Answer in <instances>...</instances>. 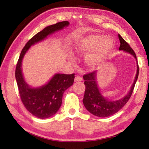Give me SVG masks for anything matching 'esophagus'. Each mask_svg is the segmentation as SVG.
<instances>
[{"label": "esophagus", "mask_w": 149, "mask_h": 149, "mask_svg": "<svg viewBox=\"0 0 149 149\" xmlns=\"http://www.w3.org/2000/svg\"><path fill=\"white\" fill-rule=\"evenodd\" d=\"M82 80L83 77L81 76H80V75H77V76H75L74 79L75 81H81Z\"/></svg>", "instance_id": "esophagus-1"}]
</instances>
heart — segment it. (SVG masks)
<instances>
[{
	"label": "heart",
	"mask_w": 149,
	"mask_h": 149,
	"mask_svg": "<svg viewBox=\"0 0 149 149\" xmlns=\"http://www.w3.org/2000/svg\"><path fill=\"white\" fill-rule=\"evenodd\" d=\"M113 46L114 42L109 37H104L102 35H94L77 42L75 50L77 53L85 54L93 50L85 57V62L89 66L95 68L106 59Z\"/></svg>",
	"instance_id": "1"
}]
</instances>
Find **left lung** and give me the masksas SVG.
I'll return each mask as SVG.
<instances>
[{"mask_svg":"<svg viewBox=\"0 0 149 149\" xmlns=\"http://www.w3.org/2000/svg\"><path fill=\"white\" fill-rule=\"evenodd\" d=\"M118 37L120 41L119 50H124L125 52L131 54L137 60V56H136L134 50L131 48L130 45L119 34H118ZM139 72V67L137 63V74H136L135 81L131 87L130 91L124 97L116 101H110L107 98L103 97L100 93L99 87L97 86V81H96L97 72H92L89 74H85L83 77L85 80L84 84L85 85L84 97L83 99V102L85 107L92 114L100 118L108 117L116 114L124 107L130 99L135 83L137 80Z\"/></svg>","mask_w":149,"mask_h":149,"instance_id":"1","label":"left lung"}]
</instances>
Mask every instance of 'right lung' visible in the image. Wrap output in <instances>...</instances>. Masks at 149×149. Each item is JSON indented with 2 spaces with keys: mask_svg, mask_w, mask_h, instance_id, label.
<instances>
[{
  "mask_svg": "<svg viewBox=\"0 0 149 149\" xmlns=\"http://www.w3.org/2000/svg\"><path fill=\"white\" fill-rule=\"evenodd\" d=\"M69 24L68 21L58 22L37 33L25 45L17 62L15 76L22 102L31 114L41 119L52 116L59 110L64 92L74 84L75 74H55L47 84L39 88H31L24 79L21 68L22 60L31 45L41 41L49 35L62 29Z\"/></svg>",
  "mask_w": 149,
  "mask_h": 149,
  "instance_id": "1",
  "label": "right lung"
}]
</instances>
